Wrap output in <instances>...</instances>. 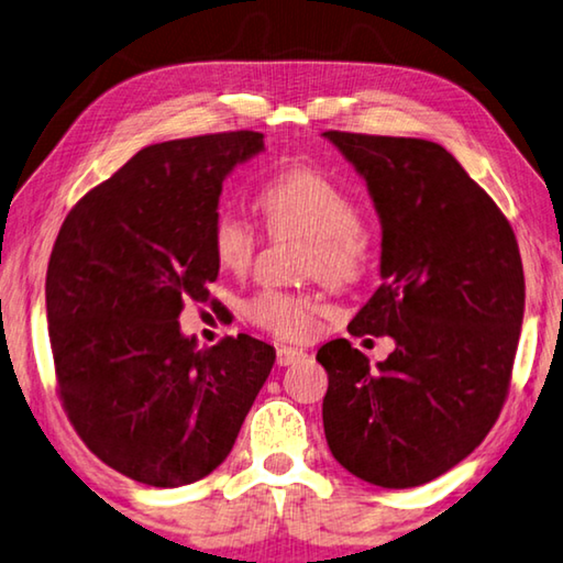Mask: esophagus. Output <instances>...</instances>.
I'll use <instances>...</instances> for the list:
<instances>
[{"mask_svg": "<svg viewBox=\"0 0 563 563\" xmlns=\"http://www.w3.org/2000/svg\"><path fill=\"white\" fill-rule=\"evenodd\" d=\"M303 356H307V352H301V349H294V346H279V349H276V364H279V366L297 364V362H301Z\"/></svg>", "mask_w": 563, "mask_h": 563, "instance_id": "obj_1", "label": "esophagus"}]
</instances>
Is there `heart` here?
Instances as JSON below:
<instances>
[{"mask_svg":"<svg viewBox=\"0 0 563 563\" xmlns=\"http://www.w3.org/2000/svg\"><path fill=\"white\" fill-rule=\"evenodd\" d=\"M260 205L276 229L309 239V272L324 282H349L368 256V232L354 197L329 174L297 164L279 169L264 184ZM211 249L227 272H244L254 260L256 232L239 211H219L211 224ZM246 317L269 334L289 342L314 329L317 303L301 294L264 289L246 301Z\"/></svg>","mask_w":563,"mask_h":563,"instance_id":"obj_1","label":"heart"}]
</instances>
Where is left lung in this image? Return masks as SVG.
Returning <instances> with one entry per match:
<instances>
[{
    "label": "left lung",
    "instance_id": "obj_1",
    "mask_svg": "<svg viewBox=\"0 0 563 563\" xmlns=\"http://www.w3.org/2000/svg\"><path fill=\"white\" fill-rule=\"evenodd\" d=\"M324 136L362 174L382 221L384 282L349 334L396 344L376 368L349 339L319 349L327 444L349 474L409 489L466 459L499 419L523 319L519 244L441 144Z\"/></svg>",
    "mask_w": 563,
    "mask_h": 563
}]
</instances>
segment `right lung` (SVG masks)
Segmentation results:
<instances>
[{
    "instance_id": "add662e5",
    "label": "right lung",
    "mask_w": 563,
    "mask_h": 563,
    "mask_svg": "<svg viewBox=\"0 0 563 563\" xmlns=\"http://www.w3.org/2000/svg\"><path fill=\"white\" fill-rule=\"evenodd\" d=\"M264 150L260 132L144 146L64 219L47 266L62 407L107 466L174 489L224 462L276 352L239 334L197 349L187 301H209L221 184ZM214 303V301H211Z\"/></svg>"
}]
</instances>
